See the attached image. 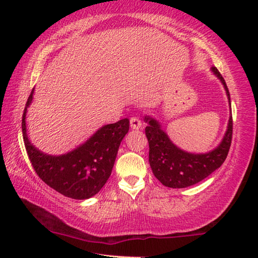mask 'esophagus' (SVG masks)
<instances>
[{
    "label": "esophagus",
    "mask_w": 258,
    "mask_h": 258,
    "mask_svg": "<svg viewBox=\"0 0 258 258\" xmlns=\"http://www.w3.org/2000/svg\"><path fill=\"white\" fill-rule=\"evenodd\" d=\"M130 123H131V127L133 130H140L142 126V121L140 120L139 117H132V118L130 119Z\"/></svg>",
    "instance_id": "1"
}]
</instances>
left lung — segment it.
Masks as SVG:
<instances>
[{
  "mask_svg": "<svg viewBox=\"0 0 258 258\" xmlns=\"http://www.w3.org/2000/svg\"><path fill=\"white\" fill-rule=\"evenodd\" d=\"M212 72L223 84L231 104L230 93L224 78L216 67H212ZM145 120L148 124L146 135L149 142L150 167L154 175L165 186L181 189L203 181L221 167L229 154L232 141V115H230L228 128L220 145L206 154H192L180 149L161 128L158 120L150 116H146Z\"/></svg>",
  "mask_w": 258,
  "mask_h": 258,
  "instance_id": "left-lung-1",
  "label": "left lung"
}]
</instances>
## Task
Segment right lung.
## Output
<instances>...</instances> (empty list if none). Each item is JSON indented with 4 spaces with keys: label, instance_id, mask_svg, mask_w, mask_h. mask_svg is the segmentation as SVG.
I'll return each instance as SVG.
<instances>
[{
    "label": "right lung",
    "instance_id": "right-lung-1",
    "mask_svg": "<svg viewBox=\"0 0 258 258\" xmlns=\"http://www.w3.org/2000/svg\"><path fill=\"white\" fill-rule=\"evenodd\" d=\"M33 94L34 89L26 103L21 126L26 150L35 172L43 182L68 198L83 200L93 197L110 176L121 140L128 132L130 120L124 118L102 126L67 154L47 155L33 146L27 134L26 113Z\"/></svg>",
    "mask_w": 258,
    "mask_h": 258
}]
</instances>
